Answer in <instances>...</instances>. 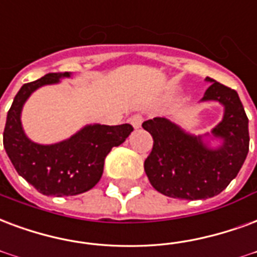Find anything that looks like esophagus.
Here are the masks:
<instances>
[{
    "mask_svg": "<svg viewBox=\"0 0 257 257\" xmlns=\"http://www.w3.org/2000/svg\"><path fill=\"white\" fill-rule=\"evenodd\" d=\"M129 122L132 123V126H134L135 129H139L140 126H142L143 118H142V115H140V114H135V115H132V117L129 118Z\"/></svg>",
    "mask_w": 257,
    "mask_h": 257,
    "instance_id": "1",
    "label": "esophagus"
}]
</instances>
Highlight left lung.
I'll list each match as a JSON object with an SVG mask.
<instances>
[{"label": "left lung", "instance_id": "left-lung-1", "mask_svg": "<svg viewBox=\"0 0 257 257\" xmlns=\"http://www.w3.org/2000/svg\"><path fill=\"white\" fill-rule=\"evenodd\" d=\"M200 102L223 106L220 122L204 135H192L165 117L144 121L154 139L144 162L148 180L162 195L182 200H204L219 195L234 180L249 151L248 117L238 94L211 77ZM212 141L220 144L212 148Z\"/></svg>", "mask_w": 257, "mask_h": 257}]
</instances>
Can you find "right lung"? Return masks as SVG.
I'll list each match as a JSON object with an SVG mask.
<instances>
[{"instance_id":"obj_1","label":"right lung","mask_w":257,"mask_h":257,"mask_svg":"<svg viewBox=\"0 0 257 257\" xmlns=\"http://www.w3.org/2000/svg\"><path fill=\"white\" fill-rule=\"evenodd\" d=\"M69 77L70 72L49 73L23 85L8 111L4 129V148L19 176L46 196H75L94 188L103 173L104 158L134 131L129 123H88L58 143L32 142L22 125L24 103L38 88Z\"/></svg>"}]
</instances>
